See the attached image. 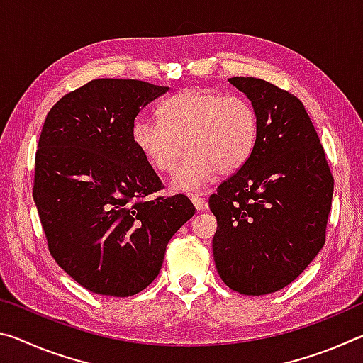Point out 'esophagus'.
Segmentation results:
<instances>
[{"instance_id": "34e87169", "label": "esophagus", "mask_w": 363, "mask_h": 363, "mask_svg": "<svg viewBox=\"0 0 363 363\" xmlns=\"http://www.w3.org/2000/svg\"><path fill=\"white\" fill-rule=\"evenodd\" d=\"M190 200H192V203L196 208V211H203L206 208L205 199L201 195H190Z\"/></svg>"}]
</instances>
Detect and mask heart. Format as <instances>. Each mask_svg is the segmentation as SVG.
Masks as SVG:
<instances>
[{
	"instance_id": "1",
	"label": "heart",
	"mask_w": 363,
	"mask_h": 363,
	"mask_svg": "<svg viewBox=\"0 0 363 363\" xmlns=\"http://www.w3.org/2000/svg\"><path fill=\"white\" fill-rule=\"evenodd\" d=\"M158 116L134 121L133 143L163 174L176 168L184 149L189 152L171 181L176 190L201 189L218 173H237L255 150L257 115L242 96L190 86L160 104Z\"/></svg>"
}]
</instances>
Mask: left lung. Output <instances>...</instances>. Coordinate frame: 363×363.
I'll list each match as a JSON object with an SVG mask.
<instances>
[{
	"instance_id": "obj_1",
	"label": "left lung",
	"mask_w": 363,
	"mask_h": 363,
	"mask_svg": "<svg viewBox=\"0 0 363 363\" xmlns=\"http://www.w3.org/2000/svg\"><path fill=\"white\" fill-rule=\"evenodd\" d=\"M229 82L256 110L257 139L245 167L210 196L213 255L230 290L261 296L290 285L322 250L335 181L296 96L259 78Z\"/></svg>"
}]
</instances>
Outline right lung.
Returning a JSON list of instances; mask_svg holds the SVG:
<instances>
[{"mask_svg": "<svg viewBox=\"0 0 363 363\" xmlns=\"http://www.w3.org/2000/svg\"><path fill=\"white\" fill-rule=\"evenodd\" d=\"M167 86L101 78L59 99L43 125L33 200L49 253L86 290L126 298L160 272L169 238L195 214L163 189L133 143L140 108Z\"/></svg>", "mask_w": 363, "mask_h": 363, "instance_id": "right-lung-1", "label": "right lung"}]
</instances>
